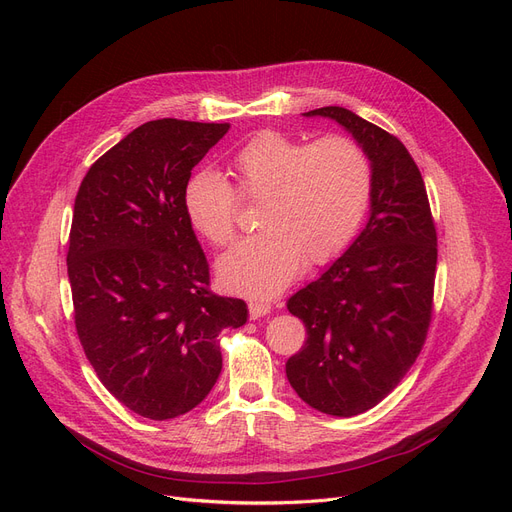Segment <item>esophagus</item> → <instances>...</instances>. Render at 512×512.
<instances>
[{
  "mask_svg": "<svg viewBox=\"0 0 512 512\" xmlns=\"http://www.w3.org/2000/svg\"><path fill=\"white\" fill-rule=\"evenodd\" d=\"M272 311V305L270 303H263V301H251L249 303V315L251 319H259L263 315H267Z\"/></svg>",
  "mask_w": 512,
  "mask_h": 512,
  "instance_id": "34e87169",
  "label": "esophagus"
}]
</instances>
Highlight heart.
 I'll list each match as a JSON object with an SVG mask.
<instances>
[{
	"instance_id": "b5f03b06",
	"label": "heart",
	"mask_w": 512,
	"mask_h": 512,
	"mask_svg": "<svg viewBox=\"0 0 512 512\" xmlns=\"http://www.w3.org/2000/svg\"><path fill=\"white\" fill-rule=\"evenodd\" d=\"M236 193L261 203V234L238 242L218 261L230 290L270 297L301 272L303 261L321 265L338 257L361 230L373 195L367 151L346 134L311 143L261 132L230 159ZM218 172L201 170L184 188V211L193 230L224 247L236 234L238 197Z\"/></svg>"
}]
</instances>
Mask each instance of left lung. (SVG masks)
<instances>
[{
	"label": "left lung",
	"instance_id": "left-lung-1",
	"mask_svg": "<svg viewBox=\"0 0 512 512\" xmlns=\"http://www.w3.org/2000/svg\"><path fill=\"white\" fill-rule=\"evenodd\" d=\"M305 116L336 120L367 151L373 195L367 226L286 307L307 340L286 378L309 407L353 417L405 378L432 321L438 236L415 159L394 134L338 105Z\"/></svg>",
	"mask_w": 512,
	"mask_h": 512
}]
</instances>
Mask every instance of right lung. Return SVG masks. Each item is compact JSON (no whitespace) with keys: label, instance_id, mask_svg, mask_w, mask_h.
Here are the masks:
<instances>
[{"label":"right lung","instance_id":"obj_1","mask_svg":"<svg viewBox=\"0 0 512 512\" xmlns=\"http://www.w3.org/2000/svg\"><path fill=\"white\" fill-rule=\"evenodd\" d=\"M228 128L147 122L76 193L66 257L76 334L101 384L147 419L195 409L220 378V332L247 324L245 301L209 290L184 211L191 170Z\"/></svg>","mask_w":512,"mask_h":512}]
</instances>
